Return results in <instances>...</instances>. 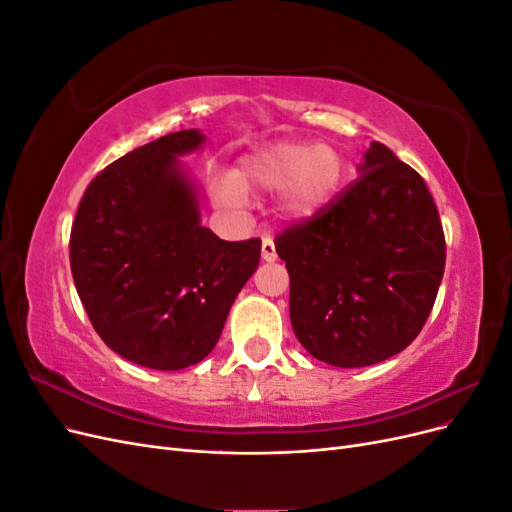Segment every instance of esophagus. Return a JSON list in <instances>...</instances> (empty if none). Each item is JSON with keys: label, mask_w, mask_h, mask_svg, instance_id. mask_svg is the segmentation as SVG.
Masks as SVG:
<instances>
[{"label": "esophagus", "mask_w": 512, "mask_h": 512, "mask_svg": "<svg viewBox=\"0 0 512 512\" xmlns=\"http://www.w3.org/2000/svg\"><path fill=\"white\" fill-rule=\"evenodd\" d=\"M260 252H262V258H265L267 262H273V260L277 258L275 243H273V239H271L269 235L262 237V247H260Z\"/></svg>", "instance_id": "34e87169"}]
</instances>
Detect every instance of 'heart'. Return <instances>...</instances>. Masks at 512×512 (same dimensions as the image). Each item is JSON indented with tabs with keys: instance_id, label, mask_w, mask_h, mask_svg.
Returning a JSON list of instances; mask_svg holds the SVG:
<instances>
[{
	"instance_id": "b5f03b06",
	"label": "heart",
	"mask_w": 512,
	"mask_h": 512,
	"mask_svg": "<svg viewBox=\"0 0 512 512\" xmlns=\"http://www.w3.org/2000/svg\"><path fill=\"white\" fill-rule=\"evenodd\" d=\"M346 175V162L333 145L286 141L247 156L232 175L213 183L222 207H241L247 190H279L280 207L294 220H307L329 205Z\"/></svg>"
}]
</instances>
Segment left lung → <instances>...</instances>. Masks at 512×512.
Wrapping results in <instances>:
<instances>
[{
  "label": "left lung",
  "mask_w": 512,
  "mask_h": 512,
  "mask_svg": "<svg viewBox=\"0 0 512 512\" xmlns=\"http://www.w3.org/2000/svg\"><path fill=\"white\" fill-rule=\"evenodd\" d=\"M290 322L335 367L391 359L421 333L444 275L446 241L425 179L371 143L361 175L316 215L286 226Z\"/></svg>",
  "instance_id": "8db88e82"
}]
</instances>
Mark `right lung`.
I'll return each instance as SVG.
<instances>
[{
    "label": "right lung",
    "instance_id": "right-lung-1",
    "mask_svg": "<svg viewBox=\"0 0 512 512\" xmlns=\"http://www.w3.org/2000/svg\"><path fill=\"white\" fill-rule=\"evenodd\" d=\"M203 141L181 130L108 164L72 222L70 269L91 324L113 352L151 369L203 361L260 262V239L224 241L200 224L177 156Z\"/></svg>",
    "mask_w": 512,
    "mask_h": 512
}]
</instances>
